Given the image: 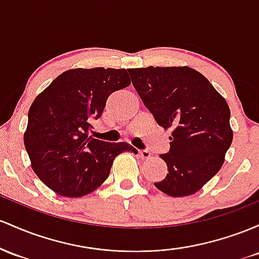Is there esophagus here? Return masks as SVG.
Segmentation results:
<instances>
[{"label":"esophagus","mask_w":259,"mask_h":259,"mask_svg":"<svg viewBox=\"0 0 259 259\" xmlns=\"http://www.w3.org/2000/svg\"><path fill=\"white\" fill-rule=\"evenodd\" d=\"M139 156H141L142 159H149L150 156H152V153L148 152V150H139Z\"/></svg>","instance_id":"esophagus-1"}]
</instances>
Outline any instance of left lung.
<instances>
[{
	"instance_id": "1",
	"label": "left lung",
	"mask_w": 259,
	"mask_h": 259,
	"mask_svg": "<svg viewBox=\"0 0 259 259\" xmlns=\"http://www.w3.org/2000/svg\"><path fill=\"white\" fill-rule=\"evenodd\" d=\"M132 84L159 126L170 128L161 154L167 175L154 182L171 197L198 192L215 176L232 142L230 109L207 78L190 67L133 68Z\"/></svg>"
}]
</instances>
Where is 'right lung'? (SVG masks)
<instances>
[{
  "mask_svg": "<svg viewBox=\"0 0 259 259\" xmlns=\"http://www.w3.org/2000/svg\"><path fill=\"white\" fill-rule=\"evenodd\" d=\"M130 84L126 69H68L34 99L24 145L34 172L50 190L63 197L85 196L109 177L118 154L138 153L124 142L89 136L91 122L103 114L110 94Z\"/></svg>",
  "mask_w": 259,
  "mask_h": 259,
  "instance_id": "add662e5",
  "label": "right lung"
}]
</instances>
